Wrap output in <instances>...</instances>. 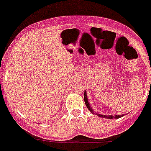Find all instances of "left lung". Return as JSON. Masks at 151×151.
I'll list each match as a JSON object with an SVG mask.
<instances>
[{"label": "left lung", "mask_w": 151, "mask_h": 151, "mask_svg": "<svg viewBox=\"0 0 151 151\" xmlns=\"http://www.w3.org/2000/svg\"><path fill=\"white\" fill-rule=\"evenodd\" d=\"M84 101H85V104L86 105L87 108L91 111V112H92L93 114H95V112L93 111L92 108L90 106V104L88 103V98H87V95H86V91H84ZM99 117H102V118H109V119H112V118H119L121 117H122L123 115H101V114H98V113H95Z\"/></svg>", "instance_id": "1"}]
</instances>
